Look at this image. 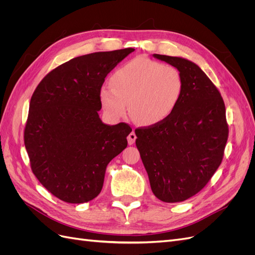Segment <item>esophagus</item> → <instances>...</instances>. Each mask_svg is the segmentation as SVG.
Instances as JSON below:
<instances>
[{"label":"esophagus","instance_id":"obj_1","mask_svg":"<svg viewBox=\"0 0 255 255\" xmlns=\"http://www.w3.org/2000/svg\"><path fill=\"white\" fill-rule=\"evenodd\" d=\"M135 140H136V134L134 130H132V132H130L128 136V144H133V143H135Z\"/></svg>","mask_w":255,"mask_h":255}]
</instances>
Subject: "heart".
I'll list each match as a JSON object with an SVG mask.
<instances>
[{"label": "heart", "mask_w": 255, "mask_h": 255, "mask_svg": "<svg viewBox=\"0 0 255 255\" xmlns=\"http://www.w3.org/2000/svg\"><path fill=\"white\" fill-rule=\"evenodd\" d=\"M183 79L176 68L146 57H137L118 68L111 86L100 90V101L113 119L125 116L140 126L166 120L179 103Z\"/></svg>", "instance_id": "b5f03b06"}]
</instances>
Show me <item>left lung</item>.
Wrapping results in <instances>:
<instances>
[{
	"instance_id": "left-lung-1",
	"label": "left lung",
	"mask_w": 255,
	"mask_h": 255,
	"mask_svg": "<svg viewBox=\"0 0 255 255\" xmlns=\"http://www.w3.org/2000/svg\"><path fill=\"white\" fill-rule=\"evenodd\" d=\"M183 79L179 103L157 125L135 129L151 189L164 202H182L201 190L221 164L229 128L226 106L212 81L192 61L153 54Z\"/></svg>"
}]
</instances>
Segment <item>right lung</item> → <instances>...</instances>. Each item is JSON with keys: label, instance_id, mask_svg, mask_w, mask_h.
<instances>
[{"label": "right lung", "instance_id": "right-lung-1", "mask_svg": "<svg viewBox=\"0 0 255 255\" xmlns=\"http://www.w3.org/2000/svg\"><path fill=\"white\" fill-rule=\"evenodd\" d=\"M135 49L96 52L52 70L30 99L24 144L36 177L68 203L95 199L106 166L127 148L132 128L100 119V90L106 75Z\"/></svg>", "mask_w": 255, "mask_h": 255}]
</instances>
